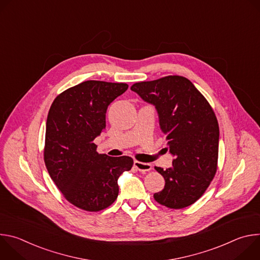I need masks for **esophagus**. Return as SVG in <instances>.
<instances>
[{
	"label": "esophagus",
	"instance_id": "34e87169",
	"mask_svg": "<svg viewBox=\"0 0 260 260\" xmlns=\"http://www.w3.org/2000/svg\"><path fill=\"white\" fill-rule=\"evenodd\" d=\"M134 167L140 171V172H149L152 169V166L150 164H146V162H141V161H135Z\"/></svg>",
	"mask_w": 260,
	"mask_h": 260
}]
</instances>
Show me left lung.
Segmentation results:
<instances>
[{"label":"left lung","mask_w":260,"mask_h":260,"mask_svg":"<svg viewBox=\"0 0 260 260\" xmlns=\"http://www.w3.org/2000/svg\"><path fill=\"white\" fill-rule=\"evenodd\" d=\"M131 89L155 106L175 156L172 168L155 167L166 184L154 193V200L170 209L194 204L217 172L219 125L214 110L192 82L182 76L137 82Z\"/></svg>","instance_id":"obj_1"}]
</instances>
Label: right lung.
<instances>
[{
    "label": "right lung",
    "mask_w": 260,
    "mask_h": 260,
    "mask_svg": "<svg viewBox=\"0 0 260 260\" xmlns=\"http://www.w3.org/2000/svg\"><path fill=\"white\" fill-rule=\"evenodd\" d=\"M127 88L126 83L84 81L59 93L49 109L46 169L63 198L84 211L112 205L119 192V176L134 165L129 156L99 154L93 143L106 128L108 106Z\"/></svg>",
    "instance_id": "obj_1"
}]
</instances>
